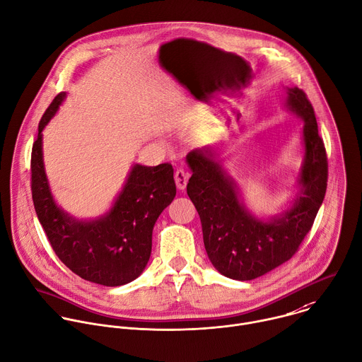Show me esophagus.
Instances as JSON below:
<instances>
[{
	"instance_id": "esophagus-1",
	"label": "esophagus",
	"mask_w": 362,
	"mask_h": 362,
	"mask_svg": "<svg viewBox=\"0 0 362 362\" xmlns=\"http://www.w3.org/2000/svg\"><path fill=\"white\" fill-rule=\"evenodd\" d=\"M174 178H175V184H177V188L178 189H185L187 187V182H188V178H189V173L184 168H178L174 174Z\"/></svg>"
}]
</instances>
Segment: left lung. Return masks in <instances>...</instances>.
Returning a JSON list of instances; mask_svg holds the SVG:
<instances>
[{"mask_svg": "<svg viewBox=\"0 0 362 362\" xmlns=\"http://www.w3.org/2000/svg\"><path fill=\"white\" fill-rule=\"evenodd\" d=\"M286 105L304 122L305 153L300 194L280 218L264 222L252 216L211 150L187 156L192 170L187 194L201 218L205 250L215 269L233 280L256 279L287 262L310 232L325 195L328 163L314 109L298 88H287Z\"/></svg>", "mask_w": 362, "mask_h": 362, "instance_id": "1", "label": "left lung"}]
</instances>
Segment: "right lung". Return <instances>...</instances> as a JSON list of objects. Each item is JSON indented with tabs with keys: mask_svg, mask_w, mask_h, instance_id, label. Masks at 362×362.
Here are the masks:
<instances>
[{
	"mask_svg": "<svg viewBox=\"0 0 362 362\" xmlns=\"http://www.w3.org/2000/svg\"><path fill=\"white\" fill-rule=\"evenodd\" d=\"M65 93L45 110L31 154V189L38 219L61 262L85 280L115 287L130 283L151 255L153 228L177 188L170 163L136 164L113 208L96 221H76L55 204L42 161V130Z\"/></svg>",
	"mask_w": 362,
	"mask_h": 362,
	"instance_id": "right-lung-1",
	"label": "right lung"
}]
</instances>
